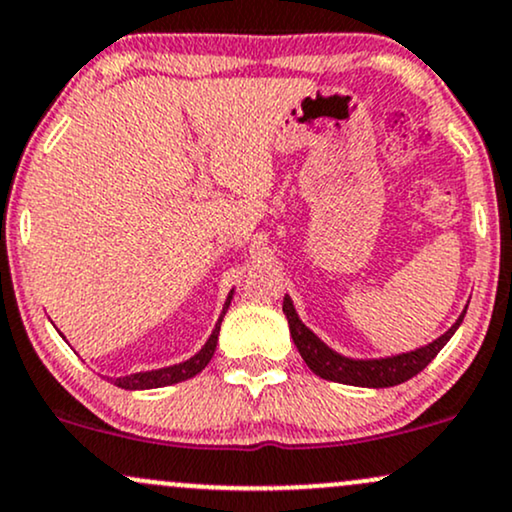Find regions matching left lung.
<instances>
[{"label":"left lung","mask_w":512,"mask_h":512,"mask_svg":"<svg viewBox=\"0 0 512 512\" xmlns=\"http://www.w3.org/2000/svg\"><path fill=\"white\" fill-rule=\"evenodd\" d=\"M282 311H285L287 323H290V335L297 345L299 354L314 371L316 376L326 378V381H335V383H345V386H362V388H390L398 386V383L410 381L412 376H417L419 371L429 366L431 359L436 357L438 352L443 350V345L453 338V333L458 330V326L465 318V311L458 321L450 326L441 338L431 342V345L419 347L414 352H405L398 354V357H386V359H347L342 354L333 352L328 345H323L321 340L311 333L309 328L299 321L297 311H294L292 299L285 297L282 302Z\"/></svg>","instance_id":"obj_1"}]
</instances>
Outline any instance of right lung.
<instances>
[{
  "label": "right lung",
  "mask_w": 512,
  "mask_h": 512,
  "mask_svg": "<svg viewBox=\"0 0 512 512\" xmlns=\"http://www.w3.org/2000/svg\"><path fill=\"white\" fill-rule=\"evenodd\" d=\"M232 302V292L230 297H227L225 302V309H222V314L218 318V323H215V330L210 333V338L206 345L201 347V352L194 354L191 359H186L182 364H174V366H167V369H158V371H141V374H131V376H124V378H114V386L124 388V390H148V388H162V386H172V383H179V381H186V378L201 374L203 369H206L210 357H213L215 352V345H218V333H220V323H222V316L227 314V306Z\"/></svg>",
  "instance_id": "obj_1"
}]
</instances>
